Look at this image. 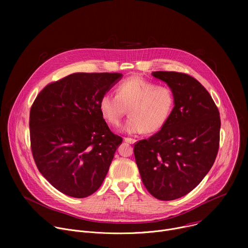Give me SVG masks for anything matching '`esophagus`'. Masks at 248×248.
<instances>
[{
	"label": "esophagus",
	"instance_id": "obj_1",
	"mask_svg": "<svg viewBox=\"0 0 248 248\" xmlns=\"http://www.w3.org/2000/svg\"><path fill=\"white\" fill-rule=\"evenodd\" d=\"M124 140L125 141V142H127V143H129V144H133V143H135V139H133V138H131V137H124Z\"/></svg>",
	"mask_w": 248,
	"mask_h": 248
}]
</instances>
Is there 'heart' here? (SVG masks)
<instances>
[{
  "label": "heart",
  "instance_id": "b5f03b06",
  "mask_svg": "<svg viewBox=\"0 0 248 248\" xmlns=\"http://www.w3.org/2000/svg\"><path fill=\"white\" fill-rule=\"evenodd\" d=\"M175 105L173 90L141 77H133L121 82L117 94L106 92L99 101V110L109 124L117 126L128 108L129 118L124 130L130 134L157 132L171 116Z\"/></svg>",
  "mask_w": 248,
  "mask_h": 248
}]
</instances>
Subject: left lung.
<instances>
[{
	"label": "left lung",
	"mask_w": 248,
	"mask_h": 248,
	"mask_svg": "<svg viewBox=\"0 0 248 248\" xmlns=\"http://www.w3.org/2000/svg\"><path fill=\"white\" fill-rule=\"evenodd\" d=\"M174 92L175 105L165 126L134 144V157L146 189L155 198L186 195L213 166L220 145V113L205 87L189 75L153 72Z\"/></svg>",
	"instance_id": "left-lung-1"
}]
</instances>
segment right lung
Here are the masks:
<instances>
[{"instance_id": "1", "label": "right lung", "mask_w": 248, "mask_h": 248, "mask_svg": "<svg viewBox=\"0 0 248 248\" xmlns=\"http://www.w3.org/2000/svg\"><path fill=\"white\" fill-rule=\"evenodd\" d=\"M118 73H78L46 85L29 114L30 147L37 169L62 193L84 198L107 174L123 138L111 131L99 101Z\"/></svg>"}]
</instances>
